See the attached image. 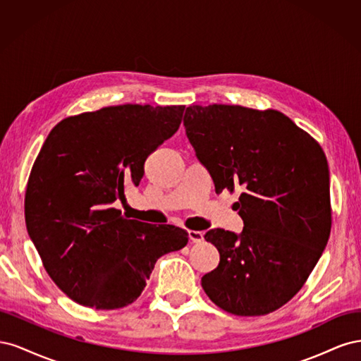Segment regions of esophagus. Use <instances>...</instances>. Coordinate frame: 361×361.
I'll list each match as a JSON object with an SVG mask.
<instances>
[{"label": "esophagus", "mask_w": 361, "mask_h": 361, "mask_svg": "<svg viewBox=\"0 0 361 361\" xmlns=\"http://www.w3.org/2000/svg\"><path fill=\"white\" fill-rule=\"evenodd\" d=\"M188 236H190V241L194 244H199L203 241V232L199 231H188Z\"/></svg>", "instance_id": "esophagus-1"}]
</instances>
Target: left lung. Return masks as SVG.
Instances as JSON below:
<instances>
[{
	"instance_id": "obj_1",
	"label": "left lung",
	"mask_w": 361,
	"mask_h": 361,
	"mask_svg": "<svg viewBox=\"0 0 361 361\" xmlns=\"http://www.w3.org/2000/svg\"><path fill=\"white\" fill-rule=\"evenodd\" d=\"M183 125L215 191L241 188V235L211 228L220 264L202 277L209 300L236 316H264L300 292L331 232L330 174L310 134L277 110L190 105Z\"/></svg>"
}]
</instances>
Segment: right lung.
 <instances>
[{
    "label": "right lung",
    "mask_w": 361,
    "mask_h": 361,
    "mask_svg": "<svg viewBox=\"0 0 361 361\" xmlns=\"http://www.w3.org/2000/svg\"><path fill=\"white\" fill-rule=\"evenodd\" d=\"M183 110L105 106L63 118L43 143L27 182V231L49 277L75 302L125 307L143 292L157 260L187 245L183 228L129 220L113 207L179 129Z\"/></svg>",
    "instance_id": "1"
}]
</instances>
